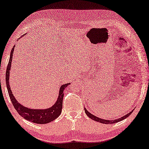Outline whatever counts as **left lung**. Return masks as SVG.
<instances>
[{"label": "left lung", "mask_w": 149, "mask_h": 149, "mask_svg": "<svg viewBox=\"0 0 149 149\" xmlns=\"http://www.w3.org/2000/svg\"><path fill=\"white\" fill-rule=\"evenodd\" d=\"M84 109H85V112L86 114L88 116L90 119H93V120L96 121L97 122H99L100 123H104V124H109H109H114V123H118L119 121H121L124 120L125 119H126V118H128V116H130V115H131V114L132 113L133 110H134V109L132 110L131 112H129L128 114H126L125 116H123L121 118L115 119V120H106V119H101V118H98V117H96L95 116L93 115L92 114H91V113H90V112H89L88 111H87L85 107H84Z\"/></svg>", "instance_id": "left-lung-1"}]
</instances>
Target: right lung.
Masks as SVG:
<instances>
[{
    "instance_id": "1",
    "label": "right lung",
    "mask_w": 149,
    "mask_h": 149,
    "mask_svg": "<svg viewBox=\"0 0 149 149\" xmlns=\"http://www.w3.org/2000/svg\"><path fill=\"white\" fill-rule=\"evenodd\" d=\"M14 47L15 46L13 47L11 52H10L8 66L7 67L6 73L7 88H8L9 97L14 107L15 108V109L20 116H21L25 119H26V120L30 121L32 123H37V124H46V123H49L54 121V119H56L59 116L61 112H62L64 90L71 83H66V84H64L60 87L59 96H58L56 102L52 107L48 109H32L28 108L21 105L17 102L15 97H14L9 85V71L10 70V66H11Z\"/></svg>"
}]
</instances>
